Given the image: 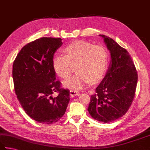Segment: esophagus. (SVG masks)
Segmentation results:
<instances>
[{
	"label": "esophagus",
	"mask_w": 150,
	"mask_h": 150,
	"mask_svg": "<svg viewBox=\"0 0 150 150\" xmlns=\"http://www.w3.org/2000/svg\"><path fill=\"white\" fill-rule=\"evenodd\" d=\"M79 95V92L77 91H74V90H71L70 91V96L71 97H74L75 96Z\"/></svg>",
	"instance_id": "obj_1"
}]
</instances>
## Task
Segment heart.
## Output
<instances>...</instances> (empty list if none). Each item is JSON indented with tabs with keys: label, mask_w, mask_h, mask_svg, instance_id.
Segmentation results:
<instances>
[{
	"label": "heart",
	"mask_w": 150,
	"mask_h": 150,
	"mask_svg": "<svg viewBox=\"0 0 150 150\" xmlns=\"http://www.w3.org/2000/svg\"><path fill=\"white\" fill-rule=\"evenodd\" d=\"M66 55L56 54L52 64L54 71L62 79L69 78L64 85L73 90L83 88L91 81L96 83L104 77L108 67V53L100 45H93L85 41H77L65 48Z\"/></svg>",
	"instance_id": "heart-1"
}]
</instances>
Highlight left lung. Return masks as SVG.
I'll use <instances>...</instances> for the list:
<instances>
[{
	"instance_id": "left-lung-1",
	"label": "left lung",
	"mask_w": 150,
	"mask_h": 150,
	"mask_svg": "<svg viewBox=\"0 0 150 150\" xmlns=\"http://www.w3.org/2000/svg\"><path fill=\"white\" fill-rule=\"evenodd\" d=\"M111 54V64L102 82L91 96L88 111L95 120L110 122L129 110L135 96L138 74L126 49L113 39L100 35Z\"/></svg>"
}]
</instances>
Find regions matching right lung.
Instances as JSON below:
<instances>
[{"mask_svg": "<svg viewBox=\"0 0 150 150\" xmlns=\"http://www.w3.org/2000/svg\"><path fill=\"white\" fill-rule=\"evenodd\" d=\"M62 45L60 38H40L24 46L13 64V85L21 107L45 125L58 121L70 100L69 91L61 88L53 67L54 54ZM54 92L59 94L56 97Z\"/></svg>", "mask_w": 150, "mask_h": 150, "instance_id": "add662e5", "label": "right lung"}]
</instances>
